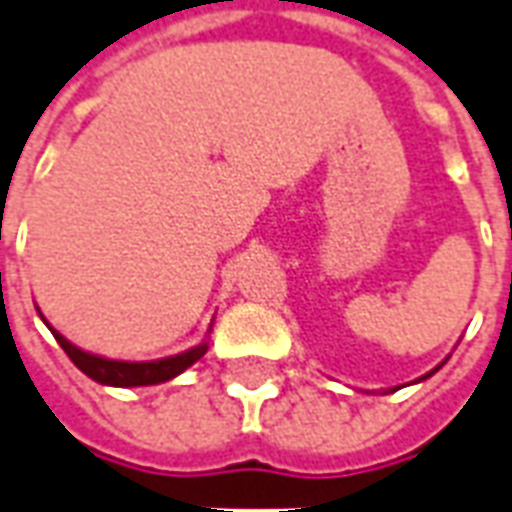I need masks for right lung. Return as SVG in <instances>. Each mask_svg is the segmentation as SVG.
I'll list each match as a JSON object with an SVG mask.
<instances>
[{
    "label": "right lung",
    "mask_w": 512,
    "mask_h": 512,
    "mask_svg": "<svg viewBox=\"0 0 512 512\" xmlns=\"http://www.w3.org/2000/svg\"><path fill=\"white\" fill-rule=\"evenodd\" d=\"M52 330V327H49ZM55 341L63 346V352L71 357V363L80 368L82 374H88L91 380L102 382V385H116V388H135V385H157L171 377L182 374L188 366H194L199 357L207 352V343H199L194 349L182 352V355L166 357V360H155V363H124V360H107V357L88 355L69 343L60 332L52 330Z\"/></svg>",
    "instance_id": "1"
}]
</instances>
